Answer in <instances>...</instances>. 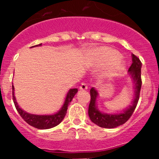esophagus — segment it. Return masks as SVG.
I'll return each mask as SVG.
<instances>
[{"label": "esophagus", "instance_id": "34e87169", "mask_svg": "<svg viewBox=\"0 0 159 159\" xmlns=\"http://www.w3.org/2000/svg\"><path fill=\"white\" fill-rule=\"evenodd\" d=\"M79 88H80V90H87V89L88 88V84H87V83L82 82V83H81V86L79 87Z\"/></svg>", "mask_w": 159, "mask_h": 159}]
</instances>
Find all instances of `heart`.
<instances>
[{
    "instance_id": "1",
    "label": "heart",
    "mask_w": 159,
    "mask_h": 159,
    "mask_svg": "<svg viewBox=\"0 0 159 159\" xmlns=\"http://www.w3.org/2000/svg\"><path fill=\"white\" fill-rule=\"evenodd\" d=\"M93 60L96 66L106 65V68L102 73V77L105 78L113 76L124 67V62L119 57L118 52L107 47L94 50Z\"/></svg>"
}]
</instances>
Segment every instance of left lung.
I'll return each mask as SVG.
<instances>
[{"instance_id":"1","label":"left lung","mask_w":159,"mask_h":159,"mask_svg":"<svg viewBox=\"0 0 159 159\" xmlns=\"http://www.w3.org/2000/svg\"><path fill=\"white\" fill-rule=\"evenodd\" d=\"M141 67H142L141 61L137 56L132 54V64L129 68L128 71L132 79L134 80V86H135V97L132 101V105L124 110L123 112L113 115L101 112L96 106V99L98 96V93L93 88L90 89V102L89 104L88 115L92 122L101 128H114L128 121L137 107L139 98V93L142 85Z\"/></svg>"}]
</instances>
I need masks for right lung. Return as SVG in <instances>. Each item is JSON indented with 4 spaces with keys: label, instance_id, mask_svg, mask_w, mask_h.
<instances>
[{
    "label": "right lung",
    "instance_id": "add662e5",
    "mask_svg": "<svg viewBox=\"0 0 159 159\" xmlns=\"http://www.w3.org/2000/svg\"><path fill=\"white\" fill-rule=\"evenodd\" d=\"M41 44L42 43L34 45V46L31 47V48L41 46ZM12 88H13V100L15 104L16 109L20 116L29 125L38 129H49L57 126L63 120V118H65L66 112H67L69 104L70 103L74 96L78 92V89L77 88L70 89L69 91L68 92L67 95H66V98L63 106L61 108L60 110L57 113H56V114L49 115V116L48 115V116H38V115L29 114V113L23 111L22 109L19 107V105L17 104L16 101V97L14 96V87H13V85H12Z\"/></svg>",
    "mask_w": 159,
    "mask_h": 159
}]
</instances>
